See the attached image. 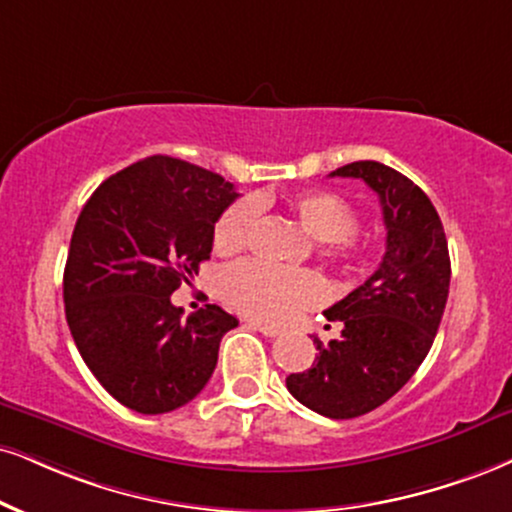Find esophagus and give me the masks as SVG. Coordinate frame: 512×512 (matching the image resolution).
Here are the masks:
<instances>
[{"label": "esophagus", "instance_id": "34e87169", "mask_svg": "<svg viewBox=\"0 0 512 512\" xmlns=\"http://www.w3.org/2000/svg\"><path fill=\"white\" fill-rule=\"evenodd\" d=\"M249 327L251 330H258L261 334H266V337H277V334H282L280 327H273L268 323H258V320H249Z\"/></svg>", "mask_w": 512, "mask_h": 512}]
</instances>
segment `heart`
I'll list each match as a JSON object with an SVG mask.
<instances>
[{
  "mask_svg": "<svg viewBox=\"0 0 512 512\" xmlns=\"http://www.w3.org/2000/svg\"><path fill=\"white\" fill-rule=\"evenodd\" d=\"M285 204L299 225L318 242H325V254L344 270H363L368 249L353 235L356 213L349 201L327 189H306L289 194ZM256 223L251 201H237L213 227V249L218 254H235L249 242ZM225 301L239 313L268 323H285L287 318L320 299V282L304 270H282L268 263L244 261L223 273Z\"/></svg>",
  "mask_w": 512,
  "mask_h": 512,
  "instance_id": "b5f03b06",
  "label": "heart"
}]
</instances>
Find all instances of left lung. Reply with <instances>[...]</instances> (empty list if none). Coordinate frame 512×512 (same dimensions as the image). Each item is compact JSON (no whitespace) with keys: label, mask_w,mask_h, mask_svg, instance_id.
I'll return each instance as SVG.
<instances>
[{"label":"left lung","mask_w":512,"mask_h":512,"mask_svg":"<svg viewBox=\"0 0 512 512\" xmlns=\"http://www.w3.org/2000/svg\"><path fill=\"white\" fill-rule=\"evenodd\" d=\"M330 175L363 180L380 197L387 249L361 287L327 308L342 337H313L318 356L287 377V389L315 413L349 420L389 401L425 361L449 299L451 258L437 208L399 170L356 161Z\"/></svg>","instance_id":"left-lung-1"}]
</instances>
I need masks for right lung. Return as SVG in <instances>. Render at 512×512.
I'll return each instance as SVG.
<instances>
[{
    "label": "right lung",
    "instance_id": "1",
    "mask_svg": "<svg viewBox=\"0 0 512 512\" xmlns=\"http://www.w3.org/2000/svg\"><path fill=\"white\" fill-rule=\"evenodd\" d=\"M237 197L218 173L159 154L111 175L82 206L63 270L66 320L123 406L170 413L211 380L237 318L208 304L182 320L170 294L211 256L216 220Z\"/></svg>",
    "mask_w": 512,
    "mask_h": 512
}]
</instances>
